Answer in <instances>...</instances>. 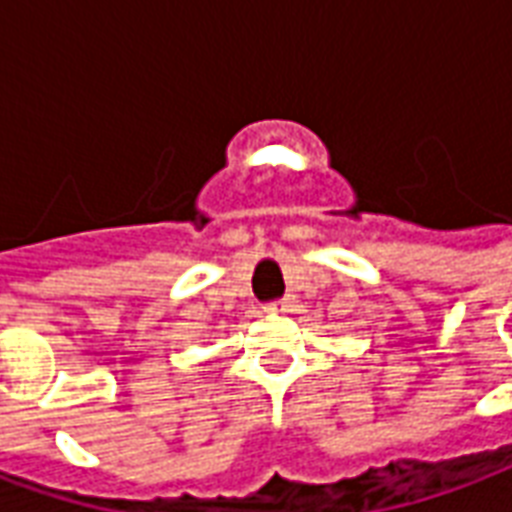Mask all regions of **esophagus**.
Here are the masks:
<instances>
[{
    "mask_svg": "<svg viewBox=\"0 0 512 512\" xmlns=\"http://www.w3.org/2000/svg\"><path fill=\"white\" fill-rule=\"evenodd\" d=\"M287 301H279V304H268L266 312H285Z\"/></svg>",
    "mask_w": 512,
    "mask_h": 512,
    "instance_id": "34e87169",
    "label": "esophagus"
}]
</instances>
